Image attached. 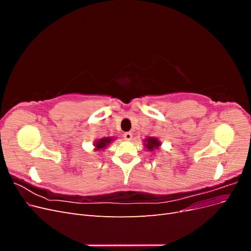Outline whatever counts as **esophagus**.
<instances>
[{
	"instance_id": "esophagus-1",
	"label": "esophagus",
	"mask_w": 251,
	"mask_h": 251,
	"mask_svg": "<svg viewBox=\"0 0 251 251\" xmlns=\"http://www.w3.org/2000/svg\"><path fill=\"white\" fill-rule=\"evenodd\" d=\"M132 137H133V135H132L131 132H126V133L124 134V139H125V140L130 141V140H132Z\"/></svg>"
}]
</instances>
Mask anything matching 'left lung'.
<instances>
[{
	"label": "left lung",
	"instance_id": "1",
	"mask_svg": "<svg viewBox=\"0 0 251 251\" xmlns=\"http://www.w3.org/2000/svg\"><path fill=\"white\" fill-rule=\"evenodd\" d=\"M144 142H146L144 143V146L148 148L149 151H153L154 149H158L160 147V142L157 140V138H154V137H150Z\"/></svg>",
	"mask_w": 251,
	"mask_h": 251
}]
</instances>
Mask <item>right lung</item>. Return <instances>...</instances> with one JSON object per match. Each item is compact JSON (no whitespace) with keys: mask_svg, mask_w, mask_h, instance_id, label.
<instances>
[{"mask_svg":"<svg viewBox=\"0 0 251 251\" xmlns=\"http://www.w3.org/2000/svg\"><path fill=\"white\" fill-rule=\"evenodd\" d=\"M112 140H113L112 138L104 137V138H101V139H100V140H97V141L95 142L94 146H95L96 150H102V149H105V147H107L108 144H110Z\"/></svg>","mask_w":251,"mask_h":251,"instance_id":"add662e5","label":"right lung"}]
</instances>
